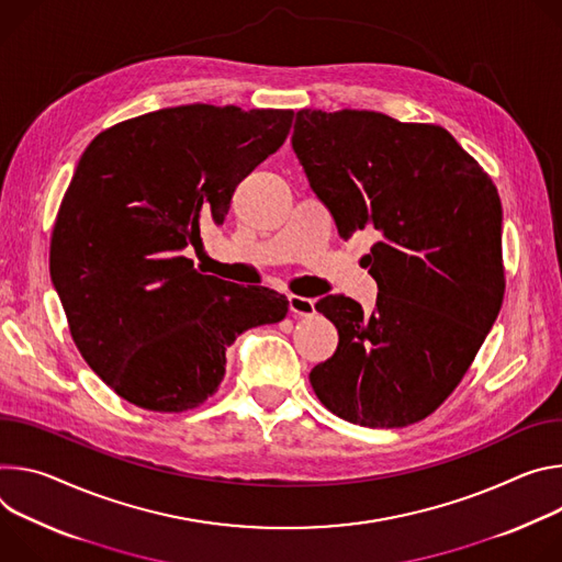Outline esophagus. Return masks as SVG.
<instances>
[{
    "label": "esophagus",
    "instance_id": "34e87169",
    "mask_svg": "<svg viewBox=\"0 0 562 562\" xmlns=\"http://www.w3.org/2000/svg\"><path fill=\"white\" fill-rule=\"evenodd\" d=\"M290 313L294 317H313L315 315V301L307 296H290Z\"/></svg>",
    "mask_w": 562,
    "mask_h": 562
}]
</instances>
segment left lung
I'll list each match as a JSON object with an SVG mask.
<instances>
[{
	"instance_id": "8db88e82",
	"label": "left lung",
	"mask_w": 562,
	"mask_h": 562,
	"mask_svg": "<svg viewBox=\"0 0 562 562\" xmlns=\"http://www.w3.org/2000/svg\"><path fill=\"white\" fill-rule=\"evenodd\" d=\"M292 149L344 240L380 236L366 255L375 313L341 294L315 305L339 346L310 384L346 422L415 424L456 391L503 307L501 196L440 124L301 109Z\"/></svg>"
}]
</instances>
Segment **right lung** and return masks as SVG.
Masks as SVG:
<instances>
[{
	"label": "right lung",
	"instance_id": "right-lung-1",
	"mask_svg": "<svg viewBox=\"0 0 562 562\" xmlns=\"http://www.w3.org/2000/svg\"><path fill=\"white\" fill-rule=\"evenodd\" d=\"M292 109L182 104L113 124L85 149L50 236L71 337L122 400L182 413L218 391L225 352L277 324L288 299L194 270L182 255L223 225L236 184L274 154Z\"/></svg>",
	"mask_w": 562,
	"mask_h": 562
}]
</instances>
